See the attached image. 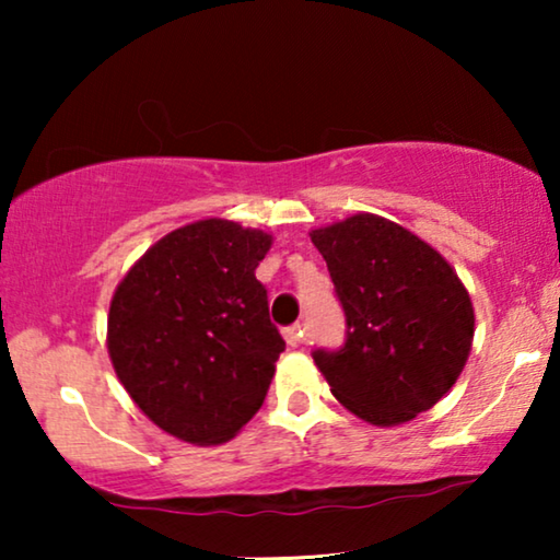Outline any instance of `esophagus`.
<instances>
[{"mask_svg":"<svg viewBox=\"0 0 560 560\" xmlns=\"http://www.w3.org/2000/svg\"><path fill=\"white\" fill-rule=\"evenodd\" d=\"M282 336H285V341L290 343V347H301V343L305 341V328H303V324H295V326L285 328Z\"/></svg>","mask_w":560,"mask_h":560,"instance_id":"34e87169","label":"esophagus"}]
</instances>
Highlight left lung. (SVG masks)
<instances>
[{"instance_id": "obj_1", "label": "left lung", "mask_w": 560, "mask_h": 560, "mask_svg": "<svg viewBox=\"0 0 560 560\" xmlns=\"http://www.w3.org/2000/svg\"><path fill=\"white\" fill-rule=\"evenodd\" d=\"M347 316L339 351L313 362L336 400L372 425L408 423L454 387L474 339V308L454 267L408 229L354 213L313 229Z\"/></svg>"}]
</instances>
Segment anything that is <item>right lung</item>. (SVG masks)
Listing matches in <instances>:
<instances>
[{
	"label": "right lung",
	"mask_w": 560,
	"mask_h": 560,
	"mask_svg": "<svg viewBox=\"0 0 560 560\" xmlns=\"http://www.w3.org/2000/svg\"><path fill=\"white\" fill-rule=\"evenodd\" d=\"M272 236L203 219L152 244L114 290L106 347L129 397L175 439L213 446L262 408L285 341L255 278Z\"/></svg>",
	"instance_id": "obj_1"
}]
</instances>
